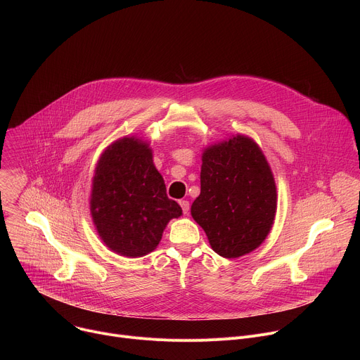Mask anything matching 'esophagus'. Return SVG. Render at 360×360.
Listing matches in <instances>:
<instances>
[{
	"instance_id": "1",
	"label": "esophagus",
	"mask_w": 360,
	"mask_h": 360,
	"mask_svg": "<svg viewBox=\"0 0 360 360\" xmlns=\"http://www.w3.org/2000/svg\"><path fill=\"white\" fill-rule=\"evenodd\" d=\"M179 205H181V208H182V212L186 215L189 212V202L182 199V200H179Z\"/></svg>"
}]
</instances>
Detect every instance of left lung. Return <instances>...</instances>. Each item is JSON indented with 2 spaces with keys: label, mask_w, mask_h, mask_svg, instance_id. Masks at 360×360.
Instances as JSON below:
<instances>
[{
  "label": "left lung",
  "mask_w": 360,
  "mask_h": 360,
  "mask_svg": "<svg viewBox=\"0 0 360 360\" xmlns=\"http://www.w3.org/2000/svg\"><path fill=\"white\" fill-rule=\"evenodd\" d=\"M275 212L276 186L258 145L236 135L205 149L191 214L218 255L232 259L258 248Z\"/></svg>",
  "instance_id": "8db88e82"
}]
</instances>
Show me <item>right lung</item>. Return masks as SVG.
Wrapping results in <instances>:
<instances>
[{
  "label": "right lung",
  "mask_w": 360,
  "mask_h": 360,
  "mask_svg": "<svg viewBox=\"0 0 360 360\" xmlns=\"http://www.w3.org/2000/svg\"><path fill=\"white\" fill-rule=\"evenodd\" d=\"M91 214L105 245L124 256H143L157 248L167 224L182 215L167 196L148 143L122 138L102 153L92 181Z\"/></svg>",
  "instance_id": "obj_1"
}]
</instances>
